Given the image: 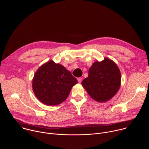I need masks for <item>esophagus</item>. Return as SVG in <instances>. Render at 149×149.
<instances>
[{"mask_svg": "<svg viewBox=\"0 0 149 149\" xmlns=\"http://www.w3.org/2000/svg\"><path fill=\"white\" fill-rule=\"evenodd\" d=\"M77 81L79 83H81V82L82 81V77H78L77 78Z\"/></svg>", "mask_w": 149, "mask_h": 149, "instance_id": "obj_1", "label": "esophagus"}]
</instances>
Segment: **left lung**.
Wrapping results in <instances>:
<instances>
[{
	"instance_id": "8db88e82",
	"label": "left lung",
	"mask_w": 149,
	"mask_h": 149,
	"mask_svg": "<svg viewBox=\"0 0 149 149\" xmlns=\"http://www.w3.org/2000/svg\"><path fill=\"white\" fill-rule=\"evenodd\" d=\"M120 82L118 67L111 60L105 58L92 65L82 84L91 97L98 102H106L117 93Z\"/></svg>"
}]
</instances>
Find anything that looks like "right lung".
<instances>
[{
  "instance_id": "1",
  "label": "right lung",
  "mask_w": 149,
  "mask_h": 149,
  "mask_svg": "<svg viewBox=\"0 0 149 149\" xmlns=\"http://www.w3.org/2000/svg\"><path fill=\"white\" fill-rule=\"evenodd\" d=\"M77 79L65 68L50 61L42 65L33 80V89L36 97L43 104L58 105L70 94Z\"/></svg>"
}]
</instances>
